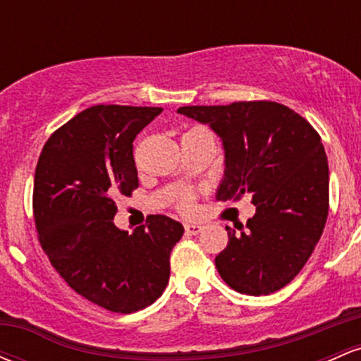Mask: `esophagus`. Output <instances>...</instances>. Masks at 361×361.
Here are the masks:
<instances>
[{
	"mask_svg": "<svg viewBox=\"0 0 361 361\" xmlns=\"http://www.w3.org/2000/svg\"><path fill=\"white\" fill-rule=\"evenodd\" d=\"M202 231V226L198 224H185V233L190 235H197Z\"/></svg>",
	"mask_w": 361,
	"mask_h": 361,
	"instance_id": "1",
	"label": "esophagus"
}]
</instances>
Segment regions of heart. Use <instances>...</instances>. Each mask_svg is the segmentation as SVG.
I'll return each mask as SVG.
<instances>
[{
  "instance_id": "b5f03b06",
  "label": "heart",
  "mask_w": 361,
  "mask_h": 361,
  "mask_svg": "<svg viewBox=\"0 0 361 361\" xmlns=\"http://www.w3.org/2000/svg\"><path fill=\"white\" fill-rule=\"evenodd\" d=\"M195 130V128H192ZM176 209L180 210L181 214H193L195 212V195L190 192V190H181L176 195Z\"/></svg>"
}]
</instances>
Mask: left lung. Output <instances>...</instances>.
<instances>
[{
    "label": "left lung",
    "instance_id": "1",
    "mask_svg": "<svg viewBox=\"0 0 361 361\" xmlns=\"http://www.w3.org/2000/svg\"><path fill=\"white\" fill-rule=\"evenodd\" d=\"M178 114L209 123L226 149L217 200L251 195L256 214L246 229L226 226L229 243L215 258L235 292L268 295L307 263L329 212V168L321 135L304 117L276 102L181 106Z\"/></svg>",
    "mask_w": 361,
    "mask_h": 361
}]
</instances>
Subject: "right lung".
<instances>
[{"label":"right lung","instance_id":"1","mask_svg":"<svg viewBox=\"0 0 361 361\" xmlns=\"http://www.w3.org/2000/svg\"><path fill=\"white\" fill-rule=\"evenodd\" d=\"M161 106L94 105L57 128L35 168L34 219L52 267L81 297L130 314L161 297L183 226L149 215L134 234L115 227V198L139 186L132 142Z\"/></svg>","mask_w":361,"mask_h":361}]
</instances>
